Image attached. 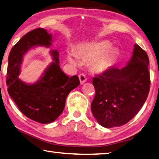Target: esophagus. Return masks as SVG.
<instances>
[{
    "instance_id": "obj_1",
    "label": "esophagus",
    "mask_w": 159,
    "mask_h": 159,
    "mask_svg": "<svg viewBox=\"0 0 159 159\" xmlns=\"http://www.w3.org/2000/svg\"><path fill=\"white\" fill-rule=\"evenodd\" d=\"M79 79L80 81V84H84V83L86 82V80H87V78H86L85 75H84V74L79 75Z\"/></svg>"
}]
</instances>
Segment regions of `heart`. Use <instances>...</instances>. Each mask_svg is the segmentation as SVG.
Listing matches in <instances>:
<instances>
[{
	"instance_id": "b5f03b06",
	"label": "heart",
	"mask_w": 159,
	"mask_h": 159,
	"mask_svg": "<svg viewBox=\"0 0 159 159\" xmlns=\"http://www.w3.org/2000/svg\"><path fill=\"white\" fill-rule=\"evenodd\" d=\"M109 41L102 40L80 46L74 52L75 57L83 61H90V66L96 72H103L110 68L114 60V54L110 49ZM70 62L76 64L73 58L68 57Z\"/></svg>"
}]
</instances>
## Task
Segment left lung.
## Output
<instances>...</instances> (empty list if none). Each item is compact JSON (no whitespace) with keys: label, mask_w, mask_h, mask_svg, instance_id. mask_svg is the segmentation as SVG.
Instances as JSON below:
<instances>
[{"label":"left lung","mask_w":159,"mask_h":159,"mask_svg":"<svg viewBox=\"0 0 159 159\" xmlns=\"http://www.w3.org/2000/svg\"><path fill=\"white\" fill-rule=\"evenodd\" d=\"M133 57L121 69L112 67L93 77L95 97L91 112L105 128L121 126L137 115L150 89L149 60L146 52L135 44Z\"/></svg>","instance_id":"left-lung-1"}]
</instances>
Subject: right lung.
<instances>
[{
  "instance_id": "obj_1",
  "label": "right lung",
  "mask_w": 159,
  "mask_h": 159,
  "mask_svg": "<svg viewBox=\"0 0 159 159\" xmlns=\"http://www.w3.org/2000/svg\"><path fill=\"white\" fill-rule=\"evenodd\" d=\"M52 38L45 29H35L27 33L13 46L8 57V93L25 116L40 124L56 120L63 112L69 93L80 84L77 75L69 77L61 69L57 50H51L54 61L37 82L29 85L19 80L25 53L35 46L49 47Z\"/></svg>"
}]
</instances>
